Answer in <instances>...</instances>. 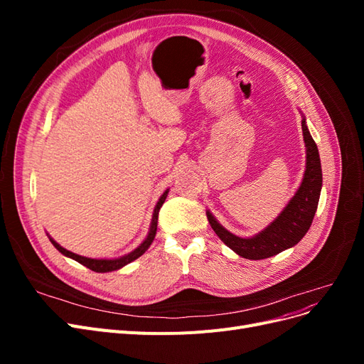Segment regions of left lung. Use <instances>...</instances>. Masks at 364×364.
<instances>
[{"instance_id": "obj_1", "label": "left lung", "mask_w": 364, "mask_h": 364, "mask_svg": "<svg viewBox=\"0 0 364 364\" xmlns=\"http://www.w3.org/2000/svg\"><path fill=\"white\" fill-rule=\"evenodd\" d=\"M302 114V112H301ZM302 135L305 142V171L299 188L273 222L252 237H238L218 223L213 213L206 209L208 222L223 243L237 255L246 259H264L278 255L282 250L296 246L310 229L322 191V165L316 142L308 130L302 114Z\"/></svg>"}]
</instances>
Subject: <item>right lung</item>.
Here are the masks:
<instances>
[{"label":"right lung","mask_w":364,"mask_h":364,"mask_svg":"<svg viewBox=\"0 0 364 364\" xmlns=\"http://www.w3.org/2000/svg\"><path fill=\"white\" fill-rule=\"evenodd\" d=\"M168 191H170V188L165 190V191L162 193V196L159 197V200H158V203H156V206H155V211H153V215H151V223H150V229H149L147 237L144 238V241H142V243H141L135 250H132L130 253H127V255L118 257V258H111V259H106V258H87V257L77 255V253L70 252V250H67L65 247H62V246H60L59 243H56V241H54L50 235H48V238H50V241H51V245H53L54 247H56V249L62 253V255L68 257V258H71V259H74V261H77V262H80L82 266H85V267H87V269H91V270H94V272H97V273H106V272L118 270V269H121V267L127 266L129 262H132V261H135L136 258H139V257L142 255V253H144V252L150 247V245L153 243V240H155V235H156V229H158L159 209H161V206L164 205L165 199H167Z\"/></svg>","instance_id":"add662e5"}]
</instances>
